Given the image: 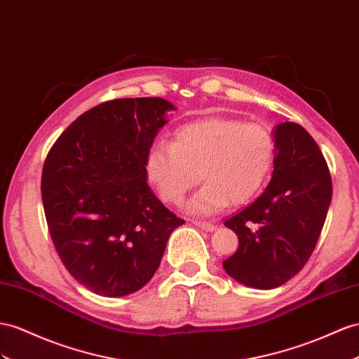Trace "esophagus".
<instances>
[{"label":"esophagus","mask_w":359,"mask_h":359,"mask_svg":"<svg viewBox=\"0 0 359 359\" xmlns=\"http://www.w3.org/2000/svg\"><path fill=\"white\" fill-rule=\"evenodd\" d=\"M192 223H194L197 227H200L201 231H205V232H214L217 229L215 224L209 223V222H192Z\"/></svg>","instance_id":"1"}]
</instances>
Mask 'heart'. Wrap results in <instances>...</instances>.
<instances>
[{"instance_id":"heart-1","label":"heart","mask_w":359,"mask_h":359,"mask_svg":"<svg viewBox=\"0 0 359 359\" xmlns=\"http://www.w3.org/2000/svg\"><path fill=\"white\" fill-rule=\"evenodd\" d=\"M276 158V142L264 124L208 118L180 127L172 144H153L144 171L165 203L179 205L200 179L205 182L187 210L208 217L253 198L267 180Z\"/></svg>"}]
</instances>
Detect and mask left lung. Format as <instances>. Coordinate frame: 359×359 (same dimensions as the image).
<instances>
[{
    "label": "left lung",
    "instance_id": "1",
    "mask_svg": "<svg viewBox=\"0 0 359 359\" xmlns=\"http://www.w3.org/2000/svg\"><path fill=\"white\" fill-rule=\"evenodd\" d=\"M271 180L252 205L224 226L238 235V250L223 262L245 287L273 290L296 276L314 252L332 200V180L317 142L300 124L273 128Z\"/></svg>",
    "mask_w": 359,
    "mask_h": 359
}]
</instances>
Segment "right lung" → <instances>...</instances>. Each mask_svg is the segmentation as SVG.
<instances>
[{"label": "right lung", "mask_w": 359, "mask_h": 359, "mask_svg": "<svg viewBox=\"0 0 359 359\" xmlns=\"http://www.w3.org/2000/svg\"><path fill=\"white\" fill-rule=\"evenodd\" d=\"M171 110L158 97L106 101L80 115L45 159L41 191L53 244L72 278L98 296L141 290L185 223L154 196L144 171Z\"/></svg>", "instance_id": "obj_1"}]
</instances>
